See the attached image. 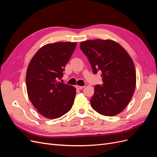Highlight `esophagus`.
<instances>
[{"instance_id": "34e87169", "label": "esophagus", "mask_w": 157, "mask_h": 157, "mask_svg": "<svg viewBox=\"0 0 157 157\" xmlns=\"http://www.w3.org/2000/svg\"><path fill=\"white\" fill-rule=\"evenodd\" d=\"M76 88H77V89H82V88H84V86H76Z\"/></svg>"}]
</instances>
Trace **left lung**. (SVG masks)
I'll list each match as a JSON object with an SVG mask.
<instances>
[{
    "label": "left lung",
    "mask_w": 157,
    "mask_h": 157,
    "mask_svg": "<svg viewBox=\"0 0 157 157\" xmlns=\"http://www.w3.org/2000/svg\"><path fill=\"white\" fill-rule=\"evenodd\" d=\"M80 50L86 55L94 74L101 73L103 84L94 86L90 104L104 116H115L122 111L134 94L136 73L134 64L127 52L111 40L82 42Z\"/></svg>",
    "instance_id": "8db88e82"
}]
</instances>
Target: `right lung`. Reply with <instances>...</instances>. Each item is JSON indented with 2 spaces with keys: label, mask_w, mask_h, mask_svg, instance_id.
<instances>
[{
  "label": "right lung",
  "mask_w": 157,
  "mask_h": 157,
  "mask_svg": "<svg viewBox=\"0 0 157 157\" xmlns=\"http://www.w3.org/2000/svg\"><path fill=\"white\" fill-rule=\"evenodd\" d=\"M76 46V42H68L46 44L33 57L28 66V96L38 111L47 118H59L73 106L75 88L59 80Z\"/></svg>",
  "instance_id": "obj_1"
}]
</instances>
